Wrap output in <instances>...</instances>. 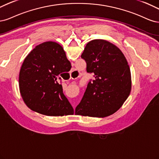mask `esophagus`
I'll return each instance as SVG.
<instances>
[{"mask_svg":"<svg viewBox=\"0 0 159 159\" xmlns=\"http://www.w3.org/2000/svg\"><path fill=\"white\" fill-rule=\"evenodd\" d=\"M76 70H73L72 71H71V73H70V74H75V73H76ZM74 79H76V77H75Z\"/></svg>","mask_w":159,"mask_h":159,"instance_id":"34e87169","label":"esophagus"}]
</instances>
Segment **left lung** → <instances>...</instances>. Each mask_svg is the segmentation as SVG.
<instances>
[{"mask_svg": "<svg viewBox=\"0 0 159 159\" xmlns=\"http://www.w3.org/2000/svg\"><path fill=\"white\" fill-rule=\"evenodd\" d=\"M81 58L86 71L94 73L75 114L104 117L118 110L131 89L129 66L121 51L104 39H94L86 44Z\"/></svg>", "mask_w": 159, "mask_h": 159, "instance_id": "1", "label": "left lung"}]
</instances>
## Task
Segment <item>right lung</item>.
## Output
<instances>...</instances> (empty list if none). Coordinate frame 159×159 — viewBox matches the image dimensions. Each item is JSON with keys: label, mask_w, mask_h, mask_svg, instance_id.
<instances>
[{"label": "right lung", "mask_w": 159, "mask_h": 159, "mask_svg": "<svg viewBox=\"0 0 159 159\" xmlns=\"http://www.w3.org/2000/svg\"><path fill=\"white\" fill-rule=\"evenodd\" d=\"M71 68L63 48L56 42L37 45L22 63L19 89L25 104L46 116L73 114L74 110L63 93L59 76Z\"/></svg>", "instance_id": "add662e5"}]
</instances>
